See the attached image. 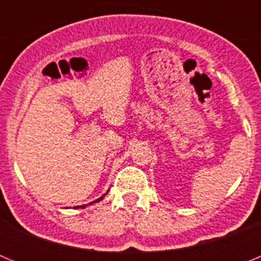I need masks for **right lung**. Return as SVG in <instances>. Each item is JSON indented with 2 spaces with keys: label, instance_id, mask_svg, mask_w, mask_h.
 <instances>
[{
  "label": "right lung",
  "instance_id": "add662e5",
  "mask_svg": "<svg viewBox=\"0 0 261 261\" xmlns=\"http://www.w3.org/2000/svg\"><path fill=\"white\" fill-rule=\"evenodd\" d=\"M102 199H103V196H102V197H100V199L96 200V201H100V200H102ZM96 201H94V202H96ZM91 204H93V202H91ZM84 206H85V205H82V208H84ZM75 208H77V206H75Z\"/></svg>",
  "mask_w": 261,
  "mask_h": 261
}]
</instances>
